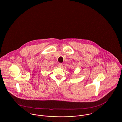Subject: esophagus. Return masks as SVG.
<instances>
[{
  "label": "esophagus",
  "instance_id": "1",
  "mask_svg": "<svg viewBox=\"0 0 122 122\" xmlns=\"http://www.w3.org/2000/svg\"><path fill=\"white\" fill-rule=\"evenodd\" d=\"M63 65L62 64H61V63H59L58 64V67H59V68H62L63 67Z\"/></svg>",
  "mask_w": 122,
  "mask_h": 122
}]
</instances>
